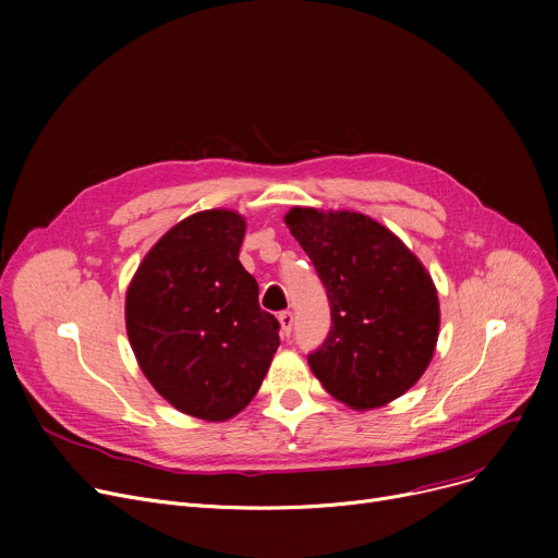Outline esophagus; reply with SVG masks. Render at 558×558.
<instances>
[{
	"label": "esophagus",
	"mask_w": 558,
	"mask_h": 558,
	"mask_svg": "<svg viewBox=\"0 0 558 558\" xmlns=\"http://www.w3.org/2000/svg\"><path fill=\"white\" fill-rule=\"evenodd\" d=\"M278 320H280V335L289 337L291 328H294V314H291V312H280Z\"/></svg>",
	"instance_id": "1"
}]
</instances>
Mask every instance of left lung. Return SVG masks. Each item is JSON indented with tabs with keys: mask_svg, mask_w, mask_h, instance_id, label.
Masks as SVG:
<instances>
[{
	"mask_svg": "<svg viewBox=\"0 0 558 558\" xmlns=\"http://www.w3.org/2000/svg\"><path fill=\"white\" fill-rule=\"evenodd\" d=\"M284 223L330 301L332 328L307 357L312 373L357 412L400 398L427 371L441 326L423 262L389 228L360 213L291 208Z\"/></svg>",
	"mask_w": 558,
	"mask_h": 558,
	"instance_id": "8db88e82",
	"label": "left lung"
}]
</instances>
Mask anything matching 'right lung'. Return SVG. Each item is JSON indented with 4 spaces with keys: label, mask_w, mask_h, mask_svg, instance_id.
<instances>
[{
    "label": "right lung",
    "mask_w": 558,
    "mask_h": 558,
    "mask_svg": "<svg viewBox=\"0 0 558 558\" xmlns=\"http://www.w3.org/2000/svg\"><path fill=\"white\" fill-rule=\"evenodd\" d=\"M246 221L203 210L167 230L126 289V332L142 373L179 412L221 423L255 398L280 324L242 267Z\"/></svg>",
    "instance_id": "1"
}]
</instances>
